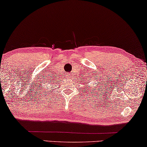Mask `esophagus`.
<instances>
[{
    "instance_id": "esophagus-1",
    "label": "esophagus",
    "mask_w": 147,
    "mask_h": 147,
    "mask_svg": "<svg viewBox=\"0 0 147 147\" xmlns=\"http://www.w3.org/2000/svg\"><path fill=\"white\" fill-rule=\"evenodd\" d=\"M71 74H67V77L69 78L70 77H71Z\"/></svg>"
}]
</instances>
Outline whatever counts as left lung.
Returning a JSON list of instances; mask_svg holds the SVG:
<instances>
[{
    "label": "left lung",
    "mask_w": 147,
    "mask_h": 147,
    "mask_svg": "<svg viewBox=\"0 0 147 147\" xmlns=\"http://www.w3.org/2000/svg\"><path fill=\"white\" fill-rule=\"evenodd\" d=\"M90 80H88V82H86V84H88V83H89V84H92V83H90ZM85 86V88H88L90 90H95V88H94V86H92V85H90V84H88V86L86 87V84H85L84 85ZM97 88V87H96Z\"/></svg>",
    "instance_id": "8db88e82"
}]
</instances>
